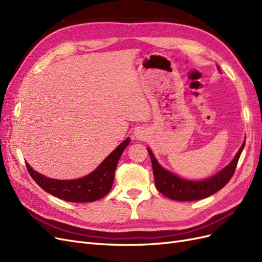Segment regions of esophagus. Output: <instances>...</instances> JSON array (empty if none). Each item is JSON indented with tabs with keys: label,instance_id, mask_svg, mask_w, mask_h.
I'll return each instance as SVG.
<instances>
[{
	"label": "esophagus",
	"instance_id": "obj_1",
	"mask_svg": "<svg viewBox=\"0 0 262 262\" xmlns=\"http://www.w3.org/2000/svg\"><path fill=\"white\" fill-rule=\"evenodd\" d=\"M134 137L138 140H145L147 138V131L144 129H137L136 132H134Z\"/></svg>",
	"mask_w": 262,
	"mask_h": 262
}]
</instances>
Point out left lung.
Here are the masks:
<instances>
[{"label":"left lung","instance_id":"left-lung-1","mask_svg":"<svg viewBox=\"0 0 262 262\" xmlns=\"http://www.w3.org/2000/svg\"><path fill=\"white\" fill-rule=\"evenodd\" d=\"M244 146L245 143L239 148L238 153L236 154L232 163L226 166L223 170H221L215 176L201 181H190L182 179L169 172L168 170L164 169L155 160L153 153L147 148L150 161H152L155 186L158 191L163 193L165 196L176 201H194L208 198L225 187L227 182L231 180L237 167V163H238Z\"/></svg>","mask_w":262,"mask_h":262}]
</instances>
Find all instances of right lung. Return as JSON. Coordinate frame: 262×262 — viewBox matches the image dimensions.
<instances>
[{
  "label": "right lung",
  "instance_id": "obj_1",
  "mask_svg": "<svg viewBox=\"0 0 262 262\" xmlns=\"http://www.w3.org/2000/svg\"><path fill=\"white\" fill-rule=\"evenodd\" d=\"M130 139H125L106 160L89 176L75 180H57L42 176L33 170L28 164L27 170L39 187L45 191L69 202H94L104 198L113 187L115 171Z\"/></svg>",
  "mask_w": 262,
  "mask_h": 262
}]
</instances>
